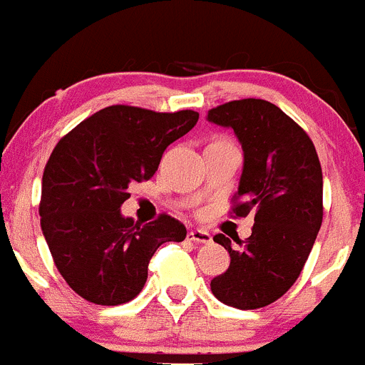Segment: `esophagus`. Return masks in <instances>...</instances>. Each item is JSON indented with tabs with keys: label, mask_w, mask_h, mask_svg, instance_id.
I'll list each match as a JSON object with an SVG mask.
<instances>
[{
	"label": "esophagus",
	"mask_w": 365,
	"mask_h": 365,
	"mask_svg": "<svg viewBox=\"0 0 365 365\" xmlns=\"http://www.w3.org/2000/svg\"><path fill=\"white\" fill-rule=\"evenodd\" d=\"M188 240L195 242V244H210L211 242V235L204 229H192L188 232Z\"/></svg>",
	"instance_id": "esophagus-1"
}]
</instances>
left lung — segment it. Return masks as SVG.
Wrapping results in <instances>:
<instances>
[{
    "mask_svg": "<svg viewBox=\"0 0 365 365\" xmlns=\"http://www.w3.org/2000/svg\"><path fill=\"white\" fill-rule=\"evenodd\" d=\"M211 123L231 127L244 150L232 213L255 210L252 235L213 240L231 256L227 270L211 279L218 301L256 310L279 299L296 283L322 224V170L303 128L267 100L244 98L207 110Z\"/></svg>",
    "mask_w": 365,
    "mask_h": 365,
    "instance_id": "8db88e82",
    "label": "left lung"
}]
</instances>
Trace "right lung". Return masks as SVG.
I'll return each instance as SVG.
<instances>
[{
  "mask_svg": "<svg viewBox=\"0 0 365 365\" xmlns=\"http://www.w3.org/2000/svg\"><path fill=\"white\" fill-rule=\"evenodd\" d=\"M199 113L133 106L98 110L66 134L43 173L41 229L66 283L102 307L128 303L143 289L148 263L165 242H182L185 224L159 215L147 225L125 218L128 186L148 180L170 143Z\"/></svg>",
  "mask_w": 365,
  "mask_h": 365,
  "instance_id": "right-lung-1",
  "label": "right lung"
}]
</instances>
